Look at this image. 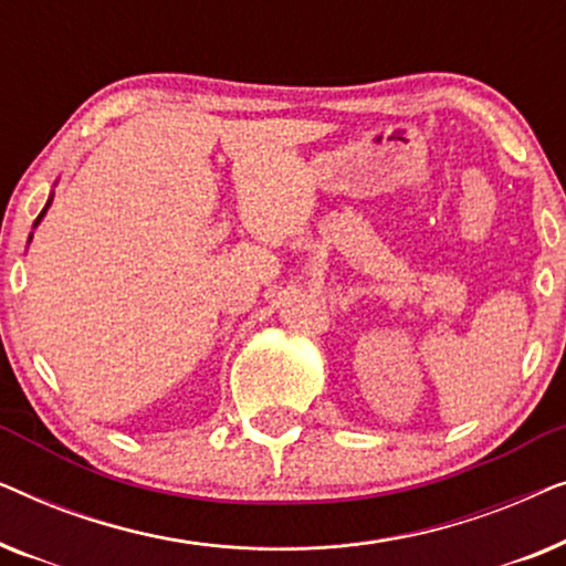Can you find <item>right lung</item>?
<instances>
[{
    "mask_svg": "<svg viewBox=\"0 0 566 566\" xmlns=\"http://www.w3.org/2000/svg\"><path fill=\"white\" fill-rule=\"evenodd\" d=\"M49 206H51V198H49V203H45V208L41 211V216H38V219H35V227H38V223H41V219L45 216V211H49Z\"/></svg>",
    "mask_w": 566,
    "mask_h": 566,
    "instance_id": "1",
    "label": "right lung"
}]
</instances>
